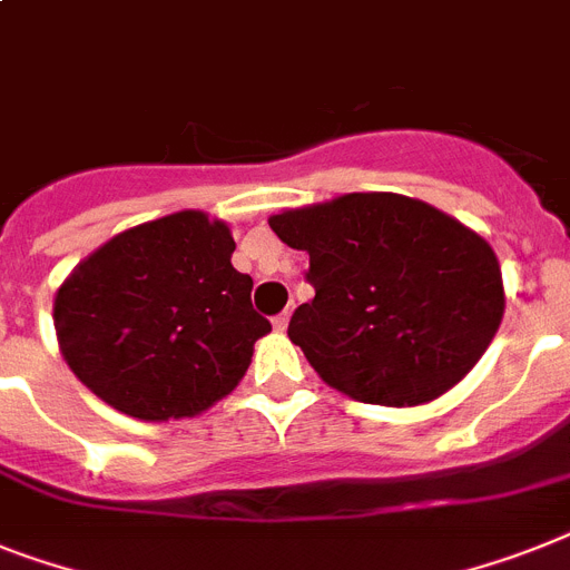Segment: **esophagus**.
I'll return each mask as SVG.
<instances>
[{
  "label": "esophagus",
  "mask_w": 570,
  "mask_h": 570,
  "mask_svg": "<svg viewBox=\"0 0 570 570\" xmlns=\"http://www.w3.org/2000/svg\"><path fill=\"white\" fill-rule=\"evenodd\" d=\"M288 320H291V312L276 314V317H274V328H276V332H285V328H288Z\"/></svg>",
  "instance_id": "34e87169"
}]
</instances>
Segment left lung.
Listing matches in <instances>:
<instances>
[{
	"mask_svg": "<svg viewBox=\"0 0 570 570\" xmlns=\"http://www.w3.org/2000/svg\"><path fill=\"white\" fill-rule=\"evenodd\" d=\"M271 229L308 253L314 299L296 308L288 337L320 379L358 402H431L501 326L492 247L422 200L355 191L274 215Z\"/></svg>",
	"mask_w": 570,
	"mask_h": 570,
	"instance_id": "obj_1",
	"label": "left lung"
}]
</instances>
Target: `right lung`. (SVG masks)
<instances>
[{"instance_id":"add662e5","label":"right lung","mask_w":570,"mask_h":570,"mask_svg":"<svg viewBox=\"0 0 570 570\" xmlns=\"http://www.w3.org/2000/svg\"><path fill=\"white\" fill-rule=\"evenodd\" d=\"M233 250L227 224L204 212H174L98 247L55 296L69 370L136 420L195 416L227 396L271 332Z\"/></svg>"}]
</instances>
